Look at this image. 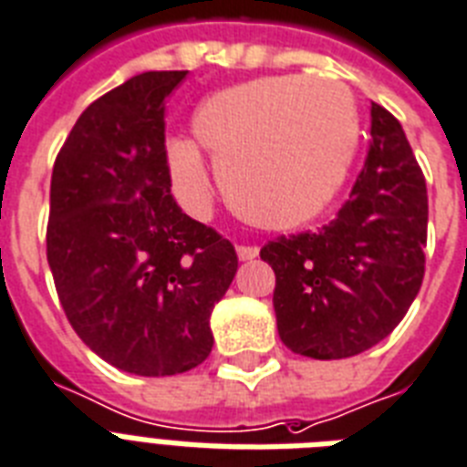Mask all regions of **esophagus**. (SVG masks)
Masks as SVG:
<instances>
[{"label": "esophagus", "mask_w": 467, "mask_h": 467, "mask_svg": "<svg viewBox=\"0 0 467 467\" xmlns=\"http://www.w3.org/2000/svg\"><path fill=\"white\" fill-rule=\"evenodd\" d=\"M236 253H238V260H255L260 251H257L255 245H238Z\"/></svg>", "instance_id": "obj_1"}]
</instances>
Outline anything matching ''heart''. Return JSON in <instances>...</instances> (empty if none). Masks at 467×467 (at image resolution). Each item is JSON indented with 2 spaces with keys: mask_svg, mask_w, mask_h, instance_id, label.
Returning a JSON list of instances; mask_svg holds the SVG:
<instances>
[{
  "mask_svg": "<svg viewBox=\"0 0 467 467\" xmlns=\"http://www.w3.org/2000/svg\"><path fill=\"white\" fill-rule=\"evenodd\" d=\"M192 134L212 151L229 200L248 222L292 231L318 219L339 195L361 118L342 81L285 74L210 93L192 113ZM166 166L182 207L207 214L212 173L195 141L171 140Z\"/></svg>",
  "mask_w": 467,
  "mask_h": 467,
  "instance_id": "b5f03b06",
  "label": "heart"
}]
</instances>
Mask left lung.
Wrapping results in <instances>:
<instances>
[{
  "mask_svg": "<svg viewBox=\"0 0 467 467\" xmlns=\"http://www.w3.org/2000/svg\"><path fill=\"white\" fill-rule=\"evenodd\" d=\"M427 216V182L408 137L371 103V147L337 216L260 251L277 277L282 342L311 359H345L393 333L422 286Z\"/></svg>",
  "mask_w": 467,
  "mask_h": 467,
  "instance_id": "obj_1",
  "label": "left lung"
}]
</instances>
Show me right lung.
Listing matches in <instances>:
<instances>
[{
    "label": "right lung",
    "mask_w": 467,
    "mask_h": 467,
    "mask_svg": "<svg viewBox=\"0 0 467 467\" xmlns=\"http://www.w3.org/2000/svg\"><path fill=\"white\" fill-rule=\"evenodd\" d=\"M188 72H144L79 115L50 182L47 263L84 345L137 376L185 374L238 257L171 195L163 100Z\"/></svg>",
    "instance_id": "obj_1"
}]
</instances>
